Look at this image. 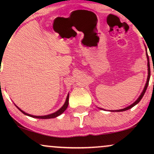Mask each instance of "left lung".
Listing matches in <instances>:
<instances>
[{"instance_id":"8db88e82","label":"left lung","mask_w":154,"mask_h":154,"mask_svg":"<svg viewBox=\"0 0 154 154\" xmlns=\"http://www.w3.org/2000/svg\"><path fill=\"white\" fill-rule=\"evenodd\" d=\"M146 55L147 57V62H148V63H147V65H148V77H147V81L146 83V85H145L144 86V90H143V91L142 93H141L140 96L139 97L137 100L135 102H134L133 104H132L131 105H130V106H128L127 107H125V108L124 109H119V110H110V111H111V112H120V111H126V110H128V109H131L132 107H133L134 106H135L136 104H137L139 102H140V100H142V98L143 97V96H144V94L145 93V92H146V90L147 89V87H148V85H149V79H150V75H151V71H150V64H149V56H148V53H147V52H146ZM100 109H102L100 108Z\"/></svg>"}]
</instances>
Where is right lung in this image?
I'll list each match as a JSON object with an SVG mask.
<instances>
[{
	"instance_id": "add662e5",
	"label": "right lung",
	"mask_w": 154,
	"mask_h": 154,
	"mask_svg": "<svg viewBox=\"0 0 154 154\" xmlns=\"http://www.w3.org/2000/svg\"><path fill=\"white\" fill-rule=\"evenodd\" d=\"M69 94H68V95L66 97V102H65L64 104L63 105V106L61 107V108L59 109L58 111H57L56 112H54L53 113H51V114H49V115H46V116H33V115H31V114H29V113H27L26 112H24V111H23L22 109H20V108L17 106H15L19 110H20L21 112H22L24 114L28 116H30V117H32V118H35V119H53V118H56L62 114V113H64V111L66 110L67 107H68V105H69Z\"/></svg>"
}]
</instances>
